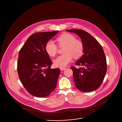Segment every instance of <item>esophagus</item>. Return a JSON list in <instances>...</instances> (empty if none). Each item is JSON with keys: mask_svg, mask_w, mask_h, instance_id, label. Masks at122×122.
Listing matches in <instances>:
<instances>
[{"mask_svg": "<svg viewBox=\"0 0 122 122\" xmlns=\"http://www.w3.org/2000/svg\"><path fill=\"white\" fill-rule=\"evenodd\" d=\"M66 70V68H60L61 70Z\"/></svg>", "mask_w": 122, "mask_h": 122, "instance_id": "1", "label": "esophagus"}]
</instances>
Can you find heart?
<instances>
[{
	"mask_svg": "<svg viewBox=\"0 0 122 122\" xmlns=\"http://www.w3.org/2000/svg\"><path fill=\"white\" fill-rule=\"evenodd\" d=\"M60 47L64 46L63 54L58 56L53 61L54 65L56 67L64 68L70 63L73 59L78 58L82 56L84 52V45L79 40L69 33H64L59 36L56 39ZM46 53L50 56L54 57L57 53V47L52 41H48L45 46Z\"/></svg>",
	"mask_w": 122,
	"mask_h": 122,
	"instance_id": "1",
	"label": "heart"
}]
</instances>
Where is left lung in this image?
I'll return each mask as SVG.
<instances>
[{"mask_svg":"<svg viewBox=\"0 0 122 122\" xmlns=\"http://www.w3.org/2000/svg\"><path fill=\"white\" fill-rule=\"evenodd\" d=\"M78 35L84 45V54L75 63L83 67L73 70L76 87L83 92H90L102 84L107 71V62L103 49L97 40L87 32L80 30H66Z\"/></svg>","mask_w":122,"mask_h":122,"instance_id":"left-lung-1","label":"left lung"}]
</instances>
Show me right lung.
I'll list each match as a JSON object with an SVG mask.
<instances>
[{"mask_svg": "<svg viewBox=\"0 0 122 122\" xmlns=\"http://www.w3.org/2000/svg\"><path fill=\"white\" fill-rule=\"evenodd\" d=\"M58 32L54 31L33 34L19 52V77L23 86L33 96H47L56 87L60 70L51 68L52 61L46 51L45 46Z\"/></svg>", "mask_w": 122, "mask_h": 122, "instance_id": "1", "label": "right lung"}]
</instances>
